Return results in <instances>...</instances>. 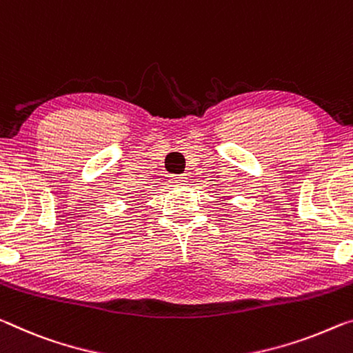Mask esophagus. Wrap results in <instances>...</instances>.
Returning <instances> with one entry per match:
<instances>
[{
  "label": "esophagus",
  "mask_w": 353,
  "mask_h": 353,
  "mask_svg": "<svg viewBox=\"0 0 353 353\" xmlns=\"http://www.w3.org/2000/svg\"><path fill=\"white\" fill-rule=\"evenodd\" d=\"M185 182H187V174L171 176V183H174V185H183Z\"/></svg>",
  "instance_id": "1"
}]
</instances>
